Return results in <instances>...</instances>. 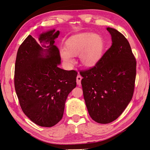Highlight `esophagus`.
I'll list each match as a JSON object with an SVG mask.
<instances>
[{
  "mask_svg": "<svg viewBox=\"0 0 150 150\" xmlns=\"http://www.w3.org/2000/svg\"><path fill=\"white\" fill-rule=\"evenodd\" d=\"M81 79H82V77H81L79 74L78 75V76H77L76 78V80H77V84L80 86L81 85Z\"/></svg>",
  "mask_w": 150,
  "mask_h": 150,
  "instance_id": "1",
  "label": "esophagus"
}]
</instances>
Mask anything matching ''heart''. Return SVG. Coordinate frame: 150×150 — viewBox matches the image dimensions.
I'll return each instance as SVG.
<instances>
[{
	"label": "heart",
	"mask_w": 150,
	"mask_h": 150,
	"mask_svg": "<svg viewBox=\"0 0 150 150\" xmlns=\"http://www.w3.org/2000/svg\"><path fill=\"white\" fill-rule=\"evenodd\" d=\"M103 41L100 35L90 33L74 35L67 40L65 49H60V55L65 64L71 66L73 57L79 56L81 64L91 68L96 66L101 58Z\"/></svg>",
	"instance_id": "1"
}]
</instances>
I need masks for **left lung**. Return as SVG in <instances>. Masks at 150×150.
<instances>
[{"mask_svg":"<svg viewBox=\"0 0 150 150\" xmlns=\"http://www.w3.org/2000/svg\"><path fill=\"white\" fill-rule=\"evenodd\" d=\"M112 45L96 66L80 71L83 96L89 115L98 123L116 120L132 99L137 61L128 40L115 29L107 28Z\"/></svg>","mask_w":150,"mask_h":150,"instance_id":"obj_1","label":"left lung"}]
</instances>
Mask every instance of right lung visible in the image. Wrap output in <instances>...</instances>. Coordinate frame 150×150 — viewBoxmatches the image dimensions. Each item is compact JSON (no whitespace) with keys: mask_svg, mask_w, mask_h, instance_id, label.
Listing matches in <instances>:
<instances>
[{"mask_svg":"<svg viewBox=\"0 0 150 150\" xmlns=\"http://www.w3.org/2000/svg\"><path fill=\"white\" fill-rule=\"evenodd\" d=\"M60 32L29 35L20 46L15 64L14 86L22 111L35 124L52 127L62 119L68 94L76 86L78 72L61 69L54 40Z\"/></svg>","mask_w":150,"mask_h":150,"instance_id":"1","label":"right lung"}]
</instances>
